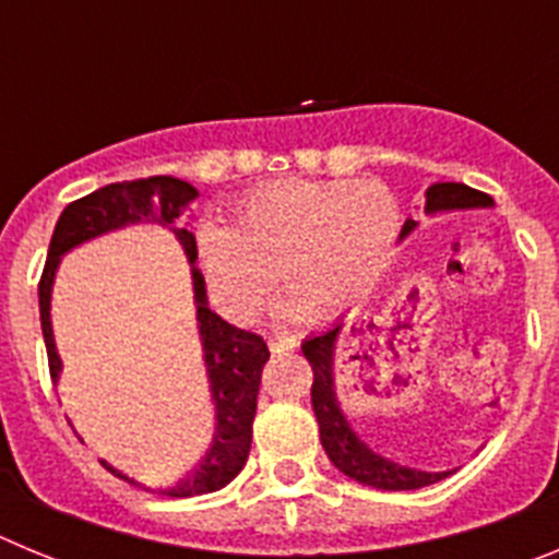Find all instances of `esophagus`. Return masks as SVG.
Returning a JSON list of instances; mask_svg holds the SVG:
<instances>
[{
	"label": "esophagus",
	"instance_id": "esophagus-1",
	"mask_svg": "<svg viewBox=\"0 0 559 559\" xmlns=\"http://www.w3.org/2000/svg\"><path fill=\"white\" fill-rule=\"evenodd\" d=\"M269 347L274 349V353H285V349H294L296 347V335H288V333L269 335Z\"/></svg>",
	"mask_w": 559,
	"mask_h": 559
}]
</instances>
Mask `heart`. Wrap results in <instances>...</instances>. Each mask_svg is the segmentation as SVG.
Listing matches in <instances>:
<instances>
[{"mask_svg":"<svg viewBox=\"0 0 559 559\" xmlns=\"http://www.w3.org/2000/svg\"><path fill=\"white\" fill-rule=\"evenodd\" d=\"M397 235L400 206L383 181L285 179L237 201L235 224L201 221L195 243L212 299L231 319H254L274 280L288 290L285 313L330 319L374 288Z\"/></svg>","mask_w":559,"mask_h":559,"instance_id":"heart-1","label":"heart"}]
</instances>
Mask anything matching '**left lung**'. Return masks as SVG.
<instances>
[{"label": "left lung", "mask_w": 559, "mask_h": 559, "mask_svg": "<svg viewBox=\"0 0 559 559\" xmlns=\"http://www.w3.org/2000/svg\"><path fill=\"white\" fill-rule=\"evenodd\" d=\"M492 206V199L487 192H478L467 185H456V181H439L426 190V212L437 215V212L451 210H484ZM417 221H406L400 237H406L414 231ZM344 335V319L330 324L322 333L310 335L302 341V353L313 367V386H310V400H313V414L319 419V437H322V448L330 456V462L338 467L344 476L355 478V481L367 484V487H378V490H419L428 484L442 481L445 476L456 471H417V467H406V464L392 462V459L380 456L364 439L355 433L349 426V419L344 417L335 394V349Z\"/></svg>", "instance_id": "8db88e82"}]
</instances>
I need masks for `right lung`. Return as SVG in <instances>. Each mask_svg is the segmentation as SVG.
Instances as JSON below:
<instances>
[{"label": "right lung", "mask_w": 559, "mask_h": 559, "mask_svg": "<svg viewBox=\"0 0 559 559\" xmlns=\"http://www.w3.org/2000/svg\"><path fill=\"white\" fill-rule=\"evenodd\" d=\"M195 199H199V190L187 185V181L173 179V176H151V179L106 185L83 195V199L72 201L61 212L56 231H52L47 265H44L41 283H38V310H41V333L44 344H47L49 374L58 383L63 364L56 349L49 302H52V283H56L61 257L75 249V246L86 243V240H95V237L133 224L167 226L181 243L192 271L195 322H199L201 347H204L210 394L212 403H215V437H212L206 456L201 459L199 467L190 476L167 487V490H159L162 496L170 498L215 492L243 471L251 448V423H254L257 412L260 374H263L265 360H269V347H265V341L260 335L235 328V324L224 322L215 310H210L204 276L195 269V260H199L195 235L176 226L190 215ZM103 467L117 478H126L128 484H136L108 462H103Z\"/></svg>", "instance_id": "1"}]
</instances>
